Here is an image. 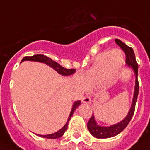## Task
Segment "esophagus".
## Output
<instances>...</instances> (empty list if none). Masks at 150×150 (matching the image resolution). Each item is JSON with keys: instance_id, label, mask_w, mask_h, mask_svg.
I'll list each match as a JSON object with an SVG mask.
<instances>
[{"instance_id": "esophagus-1", "label": "esophagus", "mask_w": 150, "mask_h": 150, "mask_svg": "<svg viewBox=\"0 0 150 150\" xmlns=\"http://www.w3.org/2000/svg\"><path fill=\"white\" fill-rule=\"evenodd\" d=\"M91 100L89 96H84L82 98V102L85 103V104H90Z\"/></svg>"}]
</instances>
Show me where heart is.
I'll return each instance as SVG.
<instances>
[{
    "label": "heart",
    "instance_id": "1",
    "mask_svg": "<svg viewBox=\"0 0 150 150\" xmlns=\"http://www.w3.org/2000/svg\"><path fill=\"white\" fill-rule=\"evenodd\" d=\"M123 63L119 51H108L98 55L93 67L88 71L83 79L86 85L92 86L107 80L110 82L116 76Z\"/></svg>",
    "mask_w": 150,
    "mask_h": 150
}]
</instances>
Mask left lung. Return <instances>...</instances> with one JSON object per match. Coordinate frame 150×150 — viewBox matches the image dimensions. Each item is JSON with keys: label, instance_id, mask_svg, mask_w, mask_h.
Instances as JSON below:
<instances>
[{"label": "left lung", "instance_id": "8db88e82", "mask_svg": "<svg viewBox=\"0 0 150 150\" xmlns=\"http://www.w3.org/2000/svg\"><path fill=\"white\" fill-rule=\"evenodd\" d=\"M115 42L124 51L126 54V64L128 67H131L132 70L134 72L135 75V86H134V91L133 100H132V104H131V108L129 110L127 115L123 120L120 121V123L116 124H113L109 127H102V126L98 125L96 122L94 116H91L90 120L87 123V128L90 131V133L95 137L97 139H108L112 138L114 136L117 135L119 134L126 128V127L130 123L131 118L134 112L135 109V104L137 101V98L139 95V80H138V69H139V65L136 61L135 55L134 52V50L132 48L127 46L125 43L121 42L120 39H116Z\"/></svg>", "mask_w": 150, "mask_h": 150}]
</instances>
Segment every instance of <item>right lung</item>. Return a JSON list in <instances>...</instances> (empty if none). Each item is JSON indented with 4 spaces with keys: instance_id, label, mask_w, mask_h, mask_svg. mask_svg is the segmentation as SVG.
Returning a JSON list of instances; mask_svg holds the SVG:
<instances>
[{
    "instance_id": "right-lung-1",
    "label": "right lung",
    "mask_w": 150,
    "mask_h": 150,
    "mask_svg": "<svg viewBox=\"0 0 150 150\" xmlns=\"http://www.w3.org/2000/svg\"><path fill=\"white\" fill-rule=\"evenodd\" d=\"M24 60H31V61H37V62H41V63H45V64L49 65L51 67H52L56 71L60 74L62 75H71L74 74L75 72V69H67V68H64L61 65H60L58 63H57L54 60H52V59H50V57H46L45 55H34L32 57H25L23 58V60H21V62L24 61ZM81 104V101L80 100H77L75 101L74 104H73L72 108H71V113L69 116H68V119H67V123H65V125L62 128L60 129V131H57L53 134H46V135H42V134H38L40 137H42V138H45V139H57L60 138L61 136L64 134L65 131L67 130V125H68V123H69V120L71 118L73 113L75 111V109L80 105Z\"/></svg>"
}]
</instances>
